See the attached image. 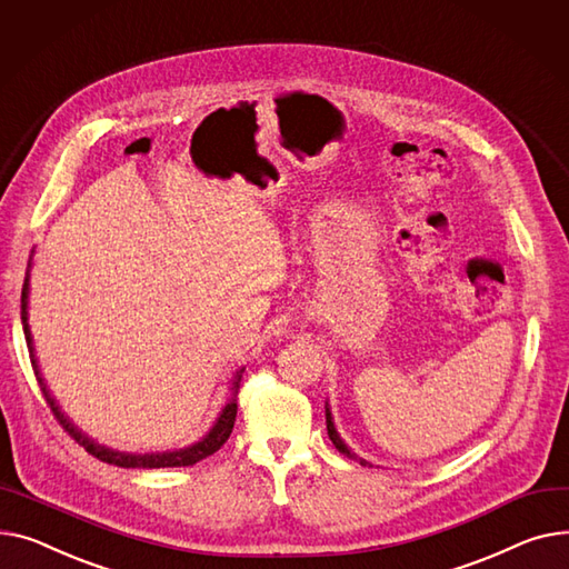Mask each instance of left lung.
Segmentation results:
<instances>
[{
    "label": "left lung",
    "mask_w": 569,
    "mask_h": 569,
    "mask_svg": "<svg viewBox=\"0 0 569 569\" xmlns=\"http://www.w3.org/2000/svg\"><path fill=\"white\" fill-rule=\"evenodd\" d=\"M326 429H328V439L332 441V446H336L345 457L360 461V466H367V463H370V461H365L362 457H358L356 452H351V448L342 441V437H340L338 429H336V422H332V413H330V405H328V402H326Z\"/></svg>",
    "instance_id": "1"
}]
</instances>
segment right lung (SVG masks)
Masks as SVG:
<instances>
[{
    "label": "right lung",
    "instance_id": "right-lung-1",
    "mask_svg": "<svg viewBox=\"0 0 569 569\" xmlns=\"http://www.w3.org/2000/svg\"><path fill=\"white\" fill-rule=\"evenodd\" d=\"M31 259H33V250L29 254V263H27V273H24V284H22V298H20V319H22V330H24V340H27V349H29V358H31V367H33V375H37L39 379V386L46 395V402L50 405V411L54 413V418L59 420V425L71 433V437L89 452L93 455L96 459L106 461V463H114V466H121V469H174V466H192L197 461H202L207 457H211L213 452H218L222 448V443L229 439V433L233 429V420H237V395H239V388H241V377L246 372V367H239L237 372H233L231 377V397L227 399V405L222 407V411L218 413L213 427L204 433L202 439H199L197 443L192 446H186V448H179V450H164V452H144V455H138V452H121V450H112L108 446H100L98 441H93L91 437H87V433L69 418L63 416L61 407L57 405V399L52 397L43 375H41V367H39V360H37V353H33V340H31V330H29V312H27V306H29V271H31Z\"/></svg>",
    "mask_w": 569,
    "mask_h": 569
}]
</instances>
